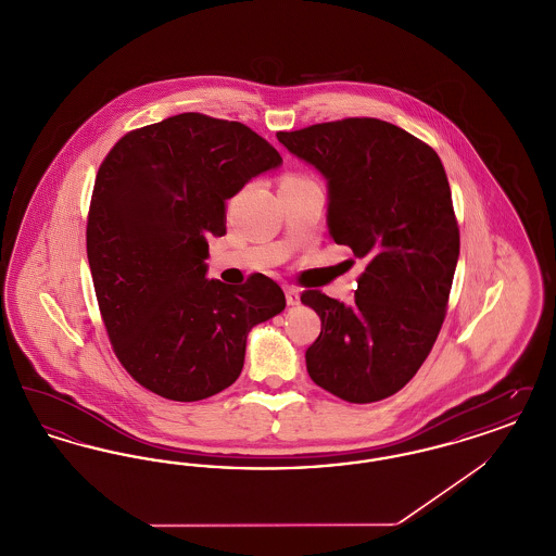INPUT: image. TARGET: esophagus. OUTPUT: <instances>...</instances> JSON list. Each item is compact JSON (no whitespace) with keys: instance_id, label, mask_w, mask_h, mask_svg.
<instances>
[{"instance_id":"esophagus-1","label":"esophagus","mask_w":556,"mask_h":556,"mask_svg":"<svg viewBox=\"0 0 556 556\" xmlns=\"http://www.w3.org/2000/svg\"><path fill=\"white\" fill-rule=\"evenodd\" d=\"M286 300H288L290 306L298 304L300 302V291L295 290L293 286H286Z\"/></svg>"}]
</instances>
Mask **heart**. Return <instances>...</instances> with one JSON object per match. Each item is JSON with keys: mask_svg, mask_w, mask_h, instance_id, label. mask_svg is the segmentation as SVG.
<instances>
[{"mask_svg": "<svg viewBox=\"0 0 556 556\" xmlns=\"http://www.w3.org/2000/svg\"><path fill=\"white\" fill-rule=\"evenodd\" d=\"M304 181H311V179H306L304 175H295V173H290V175H286V177L281 179V186H288V184H304Z\"/></svg>", "mask_w": 556, "mask_h": 556, "instance_id": "1", "label": "heart"}]
</instances>
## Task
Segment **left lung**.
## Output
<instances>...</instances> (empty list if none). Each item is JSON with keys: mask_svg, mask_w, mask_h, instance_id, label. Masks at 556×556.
<instances>
[{"mask_svg": "<svg viewBox=\"0 0 556 556\" xmlns=\"http://www.w3.org/2000/svg\"><path fill=\"white\" fill-rule=\"evenodd\" d=\"M277 139L325 175L329 233L367 263L352 306L302 291L320 317L308 375L345 402L392 396L421 369L448 311L460 236L442 160L415 135L365 116Z\"/></svg>", "mask_w": 556, "mask_h": 556, "instance_id": "8db88e82", "label": "left lung"}]
</instances>
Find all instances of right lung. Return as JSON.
Returning <instances> with one entry per match:
<instances>
[{
  "instance_id": "add662e5",
  "label": "right lung",
  "mask_w": 556,
  "mask_h": 556,
  "mask_svg": "<svg viewBox=\"0 0 556 556\" xmlns=\"http://www.w3.org/2000/svg\"><path fill=\"white\" fill-rule=\"evenodd\" d=\"M281 164L250 127L186 112L123 135L100 164L87 258L108 340L132 379L198 402L236 383L254 325L286 308L263 273L239 288L206 279L208 236L225 204Z\"/></svg>"
}]
</instances>
